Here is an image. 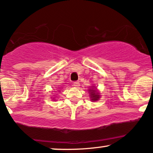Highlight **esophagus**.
<instances>
[{
    "mask_svg": "<svg viewBox=\"0 0 153 153\" xmlns=\"http://www.w3.org/2000/svg\"><path fill=\"white\" fill-rule=\"evenodd\" d=\"M73 85H74L75 88H78L79 86H80V83H79V82H73Z\"/></svg>",
    "mask_w": 153,
    "mask_h": 153,
    "instance_id": "34e87169",
    "label": "esophagus"
}]
</instances>
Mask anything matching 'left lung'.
<instances>
[{"instance_id": "1", "label": "left lung", "mask_w": 153, "mask_h": 153, "mask_svg": "<svg viewBox=\"0 0 153 153\" xmlns=\"http://www.w3.org/2000/svg\"><path fill=\"white\" fill-rule=\"evenodd\" d=\"M89 91H90V94H91L90 95H91V100L96 101L100 98V95H99V93H97L95 89L92 88V89H90Z\"/></svg>"}]
</instances>
